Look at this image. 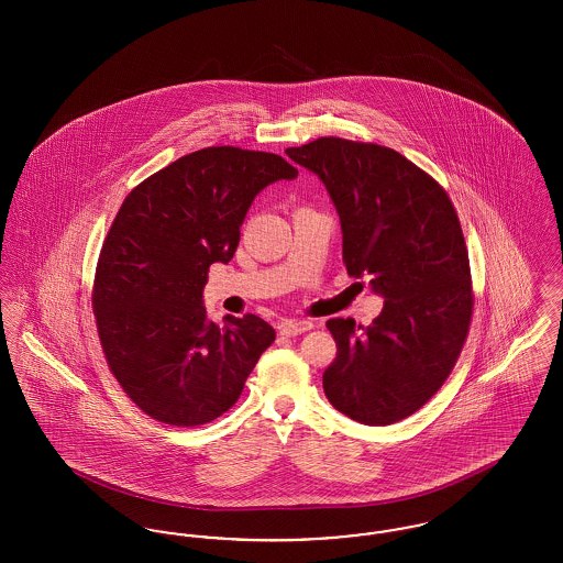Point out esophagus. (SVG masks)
Here are the masks:
<instances>
[{
    "mask_svg": "<svg viewBox=\"0 0 563 563\" xmlns=\"http://www.w3.org/2000/svg\"><path fill=\"white\" fill-rule=\"evenodd\" d=\"M314 324L310 321H283L280 322V335H287V338H294V335H301L306 331H310Z\"/></svg>",
    "mask_w": 563,
    "mask_h": 563,
    "instance_id": "1",
    "label": "esophagus"
}]
</instances>
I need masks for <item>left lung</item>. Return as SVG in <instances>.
Masks as SVG:
<instances>
[{
	"label": "left lung",
	"instance_id": "1",
	"mask_svg": "<svg viewBox=\"0 0 563 563\" xmlns=\"http://www.w3.org/2000/svg\"><path fill=\"white\" fill-rule=\"evenodd\" d=\"M287 156L321 177L344 234L350 276H369L384 308L369 327L331 319L338 354L329 402L367 427L416 413L443 386L468 335V249L448 191L399 152L321 136Z\"/></svg>",
	"mask_w": 563,
	"mask_h": 563
}]
</instances>
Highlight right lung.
<instances>
[{"label":"right lung","mask_w":563,"mask_h":563,"mask_svg":"<svg viewBox=\"0 0 563 563\" xmlns=\"http://www.w3.org/2000/svg\"><path fill=\"white\" fill-rule=\"evenodd\" d=\"M297 168L232 145L170 162L124 198L103 242L92 310L109 372L150 418L200 427L239 401L276 338L255 314L207 317L209 268L228 264L251 202Z\"/></svg>","instance_id":"1"}]
</instances>
